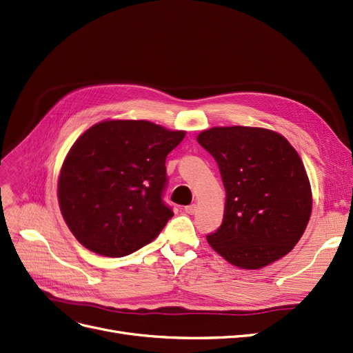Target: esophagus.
I'll list each match as a JSON object with an SVG mask.
<instances>
[{
  "mask_svg": "<svg viewBox=\"0 0 353 353\" xmlns=\"http://www.w3.org/2000/svg\"><path fill=\"white\" fill-rule=\"evenodd\" d=\"M196 209H197V206H196L194 203H192V205H189V206L185 208V212L189 213V214H193V213L196 212Z\"/></svg>",
  "mask_w": 353,
  "mask_h": 353,
  "instance_id": "obj_1",
  "label": "esophagus"
}]
</instances>
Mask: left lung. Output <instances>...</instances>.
Masks as SVG:
<instances>
[{
    "label": "left lung",
    "instance_id": "left-lung-1",
    "mask_svg": "<svg viewBox=\"0 0 353 353\" xmlns=\"http://www.w3.org/2000/svg\"><path fill=\"white\" fill-rule=\"evenodd\" d=\"M197 143L219 165L226 192L222 225L206 236L229 264L258 270L296 247L312 214L304 164L279 132L258 127H213Z\"/></svg>",
    "mask_w": 353,
    "mask_h": 353
}]
</instances>
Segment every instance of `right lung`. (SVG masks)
Here are the masks:
<instances>
[{
	"label": "right lung",
	"mask_w": 353,
	"mask_h": 353,
	"mask_svg": "<svg viewBox=\"0 0 353 353\" xmlns=\"http://www.w3.org/2000/svg\"><path fill=\"white\" fill-rule=\"evenodd\" d=\"M185 135L144 119H106L74 141L57 199L85 248L119 258L157 238L174 214L163 202L165 157Z\"/></svg>",
	"instance_id": "1"
}]
</instances>
